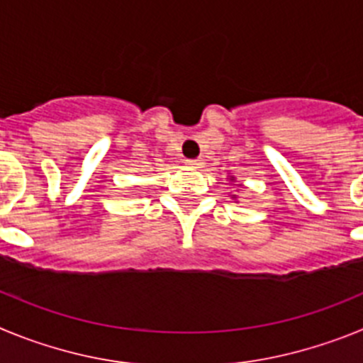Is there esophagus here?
Wrapping results in <instances>:
<instances>
[{"mask_svg":"<svg viewBox=\"0 0 363 363\" xmlns=\"http://www.w3.org/2000/svg\"><path fill=\"white\" fill-rule=\"evenodd\" d=\"M185 165L191 167V169H200L203 165V162L201 160H185Z\"/></svg>","mask_w":363,"mask_h":363,"instance_id":"obj_1","label":"esophagus"}]
</instances>
